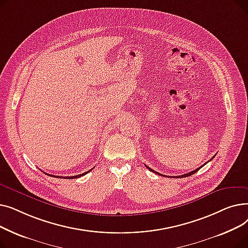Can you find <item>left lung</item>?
Masks as SVG:
<instances>
[{"label": "left lung", "mask_w": 248, "mask_h": 248, "mask_svg": "<svg viewBox=\"0 0 248 248\" xmlns=\"http://www.w3.org/2000/svg\"><path fill=\"white\" fill-rule=\"evenodd\" d=\"M211 160H212V159H211ZM204 165H205V164H204ZM204 165H203V166H204ZM203 166H201V167L197 168V169H196V170H194V171H192V172H190V173H187V174H184V175H181V176H176L175 178H185V177H189V176H191V175L195 174V173H196V172H198V171L200 170V169H201V168H202ZM146 167H147V168L149 169V170H150V171H152L153 173H155V174H158V175H161V176H162V174H160V173H158V172H155V171H154V170H153V169L149 168L148 166H146ZM163 176H164V175H163ZM165 177H167V176H165ZM171 177H172V176H171ZM173 178H174V177H173Z\"/></svg>", "instance_id": "1"}]
</instances>
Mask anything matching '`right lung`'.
Instances as JSON below:
<instances>
[{
    "mask_svg": "<svg viewBox=\"0 0 248 248\" xmlns=\"http://www.w3.org/2000/svg\"><path fill=\"white\" fill-rule=\"evenodd\" d=\"M93 169H91V170H93ZM91 170H89V171H87V172H84L83 174H79V175H76V176H71V177H63L64 179H76V178H79V177H81V176H84V175H86L88 172H90ZM46 175H49V174H46ZM50 177H56V178H62V177H60V176H54V175H49Z\"/></svg>",
    "mask_w": 248,
    "mask_h": 248,
    "instance_id": "add662e5",
    "label": "right lung"
}]
</instances>
